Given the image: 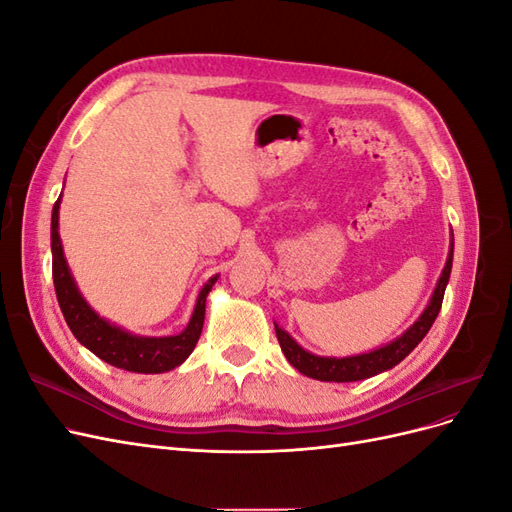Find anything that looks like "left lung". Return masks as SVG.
<instances>
[{
    "label": "left lung",
    "instance_id": "1",
    "mask_svg": "<svg viewBox=\"0 0 512 512\" xmlns=\"http://www.w3.org/2000/svg\"><path fill=\"white\" fill-rule=\"evenodd\" d=\"M453 239L451 247H448V258L446 265L442 269L440 280L436 284V290H433L431 299L427 307L423 309V314L418 316V320L412 324L410 329H406L399 337H395L393 342L384 344L376 350H369L363 354H352V356H318L307 352L301 348L294 339L280 327L275 324V335L277 342L282 346V352L288 359V363L299 369L303 376L322 380V382H356V380H365L376 374H382L386 369H393L397 363H401L406 356L421 344V339L429 333L433 320L438 318L442 299H444V290L448 284V277H451L453 269Z\"/></svg>",
    "mask_w": 512,
    "mask_h": 512
}]
</instances>
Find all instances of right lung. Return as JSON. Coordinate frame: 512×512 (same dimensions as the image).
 <instances>
[{"instance_id": "add662e5", "label": "right lung", "mask_w": 512, "mask_h": 512, "mask_svg": "<svg viewBox=\"0 0 512 512\" xmlns=\"http://www.w3.org/2000/svg\"><path fill=\"white\" fill-rule=\"evenodd\" d=\"M59 205H61V196L53 205V215H51L53 284H55L61 314H64L74 337L104 363L126 369V371H134V374H164V371L179 367L196 348V342L205 322L207 294L211 292L213 284L218 282L220 275L209 277V282L200 288L192 318L188 322V327H185L181 333L166 335V337L134 335L126 329L117 327V324L108 322L106 318H102L96 309L85 301L79 286H76L68 267V260L64 256V247H61Z\"/></svg>"}]
</instances>
